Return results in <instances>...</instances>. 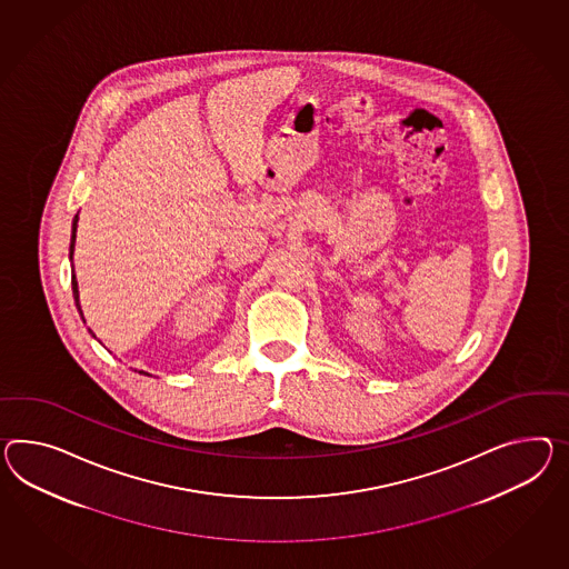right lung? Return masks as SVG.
I'll use <instances>...</instances> for the list:
<instances>
[{
	"instance_id": "obj_1",
	"label": "right lung",
	"mask_w": 569,
	"mask_h": 569,
	"mask_svg": "<svg viewBox=\"0 0 569 569\" xmlns=\"http://www.w3.org/2000/svg\"><path fill=\"white\" fill-rule=\"evenodd\" d=\"M76 230H78V213H76V218H73V222H71L70 261L73 259V249H76ZM71 290H73L76 308H78V312H80V317H82L83 320L82 306H80V290H78V279H76V273H73V278H71ZM136 372L143 376H152L148 375V372H143V370H136Z\"/></svg>"
}]
</instances>
